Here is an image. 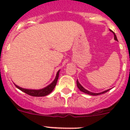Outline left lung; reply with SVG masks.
Wrapping results in <instances>:
<instances>
[{
    "label": "left lung",
    "mask_w": 130,
    "mask_h": 130,
    "mask_svg": "<svg viewBox=\"0 0 130 130\" xmlns=\"http://www.w3.org/2000/svg\"><path fill=\"white\" fill-rule=\"evenodd\" d=\"M109 30H110V31H111V32H112V33H113V35H114V37H115V40H116V41H118L117 37H116V35H115V32H114L113 31H112V30H111V29H109ZM77 87H78V89H79L80 90V91L86 93V94H89V95H100V94H104V93L107 92V91H109V90H110V89H107V90H104V91L102 92H99V93H94V92H91L89 91V90H86V89L84 88V87H82V86H81L79 82H78V80H77Z\"/></svg>",
    "instance_id": "left-lung-1"
}]
</instances>
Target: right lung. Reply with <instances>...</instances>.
I'll list each match as a JSON object with an SVG mask.
<instances>
[{"label": "right lung", "mask_w": 130, "mask_h": 130, "mask_svg": "<svg viewBox=\"0 0 130 130\" xmlns=\"http://www.w3.org/2000/svg\"><path fill=\"white\" fill-rule=\"evenodd\" d=\"M59 72H60V70L58 71L57 73V75H56L55 78L54 80L52 82L50 85H48V86H46L44 88L41 89H38V90H35V89H26L22 88V87H19L17 85L14 84L15 86V87L18 89H19V90H21V91L24 92L26 94H28V95H31V96L34 97H43L45 96V95H48L49 94H50L53 90L54 89V88L55 87L56 84L57 83L58 78L59 77Z\"/></svg>", "instance_id": "obj_1"}]
</instances>
